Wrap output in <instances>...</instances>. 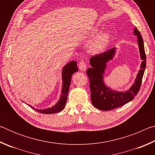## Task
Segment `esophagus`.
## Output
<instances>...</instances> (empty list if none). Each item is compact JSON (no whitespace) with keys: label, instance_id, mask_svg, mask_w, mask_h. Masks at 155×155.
I'll list each match as a JSON object with an SVG mask.
<instances>
[{"label":"esophagus","instance_id":"obj_1","mask_svg":"<svg viewBox=\"0 0 155 155\" xmlns=\"http://www.w3.org/2000/svg\"><path fill=\"white\" fill-rule=\"evenodd\" d=\"M78 67H79V69L81 70H83V71H85L86 70V68H87V65H86V63L84 61H81L79 64H78Z\"/></svg>","mask_w":155,"mask_h":155}]
</instances>
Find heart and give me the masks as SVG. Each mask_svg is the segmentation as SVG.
Returning a JSON list of instances; mask_svg holds the SVG:
<instances>
[{
    "label": "heart",
    "instance_id": "1",
    "mask_svg": "<svg viewBox=\"0 0 155 155\" xmlns=\"http://www.w3.org/2000/svg\"><path fill=\"white\" fill-rule=\"evenodd\" d=\"M110 38L109 33L107 32L100 35L90 46V50L93 52H99L103 51L108 43Z\"/></svg>",
    "mask_w": 155,
    "mask_h": 155
}]
</instances>
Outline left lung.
Wrapping results in <instances>:
<instances>
[{"label": "left lung", "instance_id": "1", "mask_svg": "<svg viewBox=\"0 0 155 155\" xmlns=\"http://www.w3.org/2000/svg\"><path fill=\"white\" fill-rule=\"evenodd\" d=\"M134 34L137 36L140 57L143 61L140 66L141 70L138 72L134 83L128 91L124 92L113 91L104 83L103 74L106 69V64L114 57L115 48L109 49L90 58V63L91 67L88 68L86 72L90 80L91 103L96 108L103 111H109L124 105L132 101L140 90L146 69V56L143 38L137 28H135Z\"/></svg>", "mask_w": 155, "mask_h": 155}]
</instances>
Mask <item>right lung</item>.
<instances>
[{
  "mask_svg": "<svg viewBox=\"0 0 155 155\" xmlns=\"http://www.w3.org/2000/svg\"><path fill=\"white\" fill-rule=\"evenodd\" d=\"M78 70L77 68V63L75 61H72L70 63H68L65 65L63 68L62 70V81H63V87H62V94L61 96L60 97L59 101L57 102V103L55 105L53 106L51 108L45 109H35L32 106L28 105L33 108L36 111L41 114H55V113H58L59 111H62L64 109L66 104L67 98L68 91H69L70 83H71L72 76L74 72H77Z\"/></svg>",
  "mask_w": 155,
  "mask_h": 155,
  "instance_id": "add662e5",
  "label": "right lung"
}]
</instances>
